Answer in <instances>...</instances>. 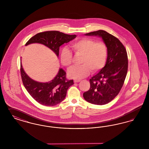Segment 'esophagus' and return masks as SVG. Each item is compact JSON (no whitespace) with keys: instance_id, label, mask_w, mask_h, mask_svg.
I'll return each mask as SVG.
<instances>
[{"instance_id":"obj_1","label":"esophagus","mask_w":149,"mask_h":149,"mask_svg":"<svg viewBox=\"0 0 149 149\" xmlns=\"http://www.w3.org/2000/svg\"><path fill=\"white\" fill-rule=\"evenodd\" d=\"M81 80H79V79H75V80H74V83H79V82H80Z\"/></svg>"}]
</instances>
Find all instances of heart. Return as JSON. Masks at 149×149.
Returning a JSON list of instances; mask_svg holds the SVG:
<instances>
[{
  "mask_svg": "<svg viewBox=\"0 0 149 149\" xmlns=\"http://www.w3.org/2000/svg\"><path fill=\"white\" fill-rule=\"evenodd\" d=\"M71 48L76 55L82 56L80 66H73L68 71L69 77L80 79L88 76L91 70L97 72L102 69L106 63L108 48L102 41L92 38H83L71 43ZM61 63L66 68L72 63V54L68 47H64L60 54Z\"/></svg>",
  "mask_w": 149,
  "mask_h": 149,
  "instance_id": "1",
  "label": "heart"
}]
</instances>
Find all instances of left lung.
<instances>
[{"label":"left lung","mask_w":149,"mask_h":149,"mask_svg":"<svg viewBox=\"0 0 149 149\" xmlns=\"http://www.w3.org/2000/svg\"><path fill=\"white\" fill-rule=\"evenodd\" d=\"M85 35L101 37L107 46L108 57L104 67L89 80L90 89L83 93V97L92 104H106L118 94L123 85L128 70L127 51L117 38L105 31Z\"/></svg>","instance_id":"1"}]
</instances>
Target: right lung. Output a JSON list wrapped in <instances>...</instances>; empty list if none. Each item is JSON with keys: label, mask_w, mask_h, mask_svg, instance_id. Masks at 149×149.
Masks as SVG:
<instances>
[{"label": "right lung", "mask_w": 149, "mask_h": 149, "mask_svg": "<svg viewBox=\"0 0 149 149\" xmlns=\"http://www.w3.org/2000/svg\"><path fill=\"white\" fill-rule=\"evenodd\" d=\"M77 35L65 34L56 31L40 32L31 37L26 46L38 43L49 47L58 57L60 47L64 43L70 42ZM21 74L23 84L31 97L40 104L45 106H54L65 98L68 88L74 84L73 80L66 78V72L59 69L56 76L46 83L38 82L29 78L24 71L21 62Z\"/></svg>", "instance_id": "add662e5"}]
</instances>
